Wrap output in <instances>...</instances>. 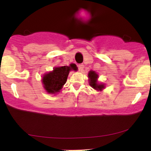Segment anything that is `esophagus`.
<instances>
[{
    "mask_svg": "<svg viewBox=\"0 0 151 151\" xmlns=\"http://www.w3.org/2000/svg\"><path fill=\"white\" fill-rule=\"evenodd\" d=\"M78 69L80 71H82L84 69V65L83 64H79L78 65Z\"/></svg>",
    "mask_w": 151,
    "mask_h": 151,
    "instance_id": "obj_1",
    "label": "esophagus"
}]
</instances>
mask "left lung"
<instances>
[{"mask_svg": "<svg viewBox=\"0 0 151 151\" xmlns=\"http://www.w3.org/2000/svg\"><path fill=\"white\" fill-rule=\"evenodd\" d=\"M88 77H89V84L90 86L93 89L96 90H101L105 88L104 84L98 83V74L94 71H90L88 73Z\"/></svg>", "mask_w": 151, "mask_h": 151, "instance_id": "obj_1", "label": "left lung"}]
</instances>
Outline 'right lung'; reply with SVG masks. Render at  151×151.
<instances>
[{"label":"right lung","mask_w":151,"mask_h":151,"mask_svg":"<svg viewBox=\"0 0 151 151\" xmlns=\"http://www.w3.org/2000/svg\"><path fill=\"white\" fill-rule=\"evenodd\" d=\"M76 65L71 63L70 66H63L55 67L52 71L43 76L42 83L47 93H58L67 80L68 75L71 70H76Z\"/></svg>","instance_id":"1"}]
</instances>
